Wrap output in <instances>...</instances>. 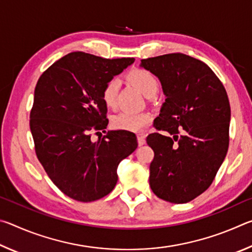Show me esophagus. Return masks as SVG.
I'll return each instance as SVG.
<instances>
[{"instance_id": "1", "label": "esophagus", "mask_w": 252, "mask_h": 252, "mask_svg": "<svg viewBox=\"0 0 252 252\" xmlns=\"http://www.w3.org/2000/svg\"><path fill=\"white\" fill-rule=\"evenodd\" d=\"M138 143L139 146H143V144L146 143V136L143 134H138Z\"/></svg>"}]
</instances>
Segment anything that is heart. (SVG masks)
I'll use <instances>...</instances> for the list:
<instances>
[{
	"instance_id": "b5f03b06",
	"label": "heart",
	"mask_w": 252,
	"mask_h": 252,
	"mask_svg": "<svg viewBox=\"0 0 252 252\" xmlns=\"http://www.w3.org/2000/svg\"><path fill=\"white\" fill-rule=\"evenodd\" d=\"M129 82L134 84L144 95L152 96L159 89V80L150 70L143 67H135L126 73ZM118 90L119 82L111 79L106 81L101 90V99L104 105L110 110H116L118 105ZM151 121V116L148 112H130L125 111L114 116L111 120V125L117 130H126L138 132Z\"/></svg>"
}]
</instances>
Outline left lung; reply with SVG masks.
<instances>
[{
    "mask_svg": "<svg viewBox=\"0 0 252 252\" xmlns=\"http://www.w3.org/2000/svg\"><path fill=\"white\" fill-rule=\"evenodd\" d=\"M141 66L160 79L167 96L153 123L160 132L147 136L155 152L149 183L162 200L189 202L211 186L227 155V91L206 63L189 55L143 59Z\"/></svg>",
    "mask_w": 252,
    "mask_h": 252,
    "instance_id": "obj_1",
    "label": "left lung"
}]
</instances>
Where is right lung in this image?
Here are the masks:
<instances>
[{
	"label": "right lung",
	"mask_w": 252,
	"mask_h": 252,
	"mask_svg": "<svg viewBox=\"0 0 252 252\" xmlns=\"http://www.w3.org/2000/svg\"><path fill=\"white\" fill-rule=\"evenodd\" d=\"M133 62L71 52L37 80L30 112L36 157L54 185L76 201L109 194L117 185L119 163L138 147L129 131H105L97 142L91 140L92 131H103L109 123L102 87Z\"/></svg>",
	"instance_id": "right-lung-1"
}]
</instances>
